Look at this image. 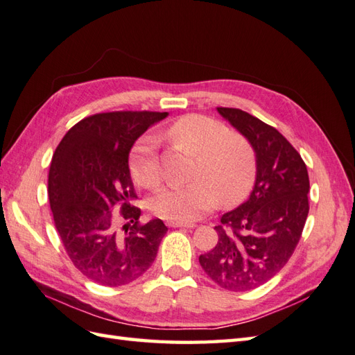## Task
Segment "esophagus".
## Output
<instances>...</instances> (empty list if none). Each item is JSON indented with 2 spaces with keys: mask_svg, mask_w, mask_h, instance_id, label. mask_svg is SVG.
<instances>
[{
  "mask_svg": "<svg viewBox=\"0 0 355 355\" xmlns=\"http://www.w3.org/2000/svg\"><path fill=\"white\" fill-rule=\"evenodd\" d=\"M169 228H186V230H192L195 228V223H183V222H168Z\"/></svg>",
  "mask_w": 355,
  "mask_h": 355,
  "instance_id": "1",
  "label": "esophagus"
}]
</instances>
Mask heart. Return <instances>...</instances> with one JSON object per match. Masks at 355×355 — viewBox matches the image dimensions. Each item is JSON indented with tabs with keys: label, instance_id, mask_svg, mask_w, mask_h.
<instances>
[{
	"label": "heart",
	"instance_id": "1",
	"mask_svg": "<svg viewBox=\"0 0 355 355\" xmlns=\"http://www.w3.org/2000/svg\"><path fill=\"white\" fill-rule=\"evenodd\" d=\"M181 148L196 156L195 181L169 186L153 198L154 214L171 222H193L220 202L237 204L248 196L255 183L257 156L250 142L231 135L211 118L187 115L168 129ZM130 172L142 187L154 189L162 181L156 139L145 136L130 154Z\"/></svg>",
	"mask_w": 355,
	"mask_h": 355
}]
</instances>
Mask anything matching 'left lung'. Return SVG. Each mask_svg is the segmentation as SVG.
Here are the masks:
<instances>
[{
  "label": "left lung",
  "mask_w": 355,
  "mask_h": 355,
  "mask_svg": "<svg viewBox=\"0 0 355 355\" xmlns=\"http://www.w3.org/2000/svg\"><path fill=\"white\" fill-rule=\"evenodd\" d=\"M255 150L257 177L248 201L222 216L219 241L199 257L217 285L250 291L285 267L309 213V175L302 156L275 127L241 109L217 107Z\"/></svg>",
  "instance_id": "left-lung-1"
}]
</instances>
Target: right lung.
Masks as SVG:
<instances>
[{
	"mask_svg": "<svg viewBox=\"0 0 355 355\" xmlns=\"http://www.w3.org/2000/svg\"><path fill=\"white\" fill-rule=\"evenodd\" d=\"M168 112H106L80 120L53 153L48 193L53 222L69 258L98 285L139 279L157 257L168 228L160 219L139 225L141 210L129 168L135 141ZM118 207L126 225L118 230Z\"/></svg>",
	"mask_w": 355,
	"mask_h": 355,
	"instance_id": "obj_1",
	"label": "right lung"
}]
</instances>
